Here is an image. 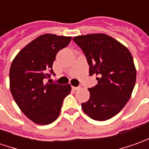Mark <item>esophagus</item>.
Instances as JSON below:
<instances>
[{
	"instance_id": "esophagus-1",
	"label": "esophagus",
	"mask_w": 149,
	"mask_h": 149,
	"mask_svg": "<svg viewBox=\"0 0 149 149\" xmlns=\"http://www.w3.org/2000/svg\"><path fill=\"white\" fill-rule=\"evenodd\" d=\"M72 88L73 89V90H77L80 88V87H74V86H72Z\"/></svg>"
}]
</instances>
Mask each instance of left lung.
<instances>
[{
    "instance_id": "1",
    "label": "left lung",
    "mask_w": 149,
    "mask_h": 149,
    "mask_svg": "<svg viewBox=\"0 0 149 149\" xmlns=\"http://www.w3.org/2000/svg\"><path fill=\"white\" fill-rule=\"evenodd\" d=\"M86 56L89 75H99L98 84L88 88L89 100L82 109L95 120H106L125 107L134 88L136 72L131 52L106 34L95 33L72 38Z\"/></svg>"
}]
</instances>
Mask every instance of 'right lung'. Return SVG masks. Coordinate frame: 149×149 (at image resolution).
<instances>
[{
  "label": "right lung",
  "mask_w": 149,
  "mask_h": 149,
  "mask_svg": "<svg viewBox=\"0 0 149 149\" xmlns=\"http://www.w3.org/2000/svg\"><path fill=\"white\" fill-rule=\"evenodd\" d=\"M71 37L44 34L22 49L9 70L10 91L20 109L38 125H49L58 117L70 84L46 83L55 73L56 56L71 41Z\"/></svg>",
  "instance_id": "obj_1"
}]
</instances>
